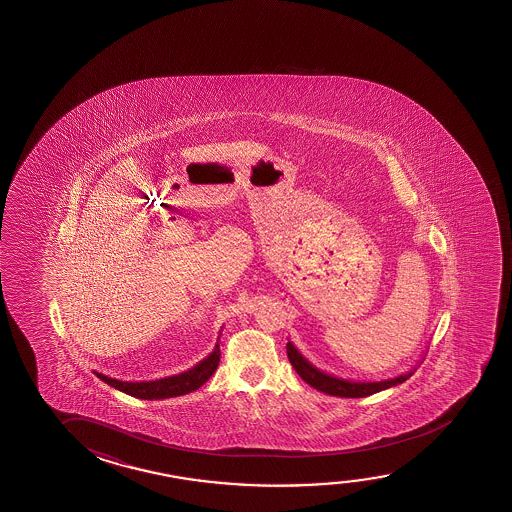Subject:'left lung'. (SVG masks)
I'll list each match as a JSON object with an SVG mask.
<instances>
[{
    "label": "left lung",
    "instance_id": "left-lung-1",
    "mask_svg": "<svg viewBox=\"0 0 512 512\" xmlns=\"http://www.w3.org/2000/svg\"><path fill=\"white\" fill-rule=\"evenodd\" d=\"M286 351H288V359H290L291 366L297 371L298 376L309 383L313 389L330 394V396L337 397H366L371 394H376L380 390L390 389L396 387L399 383L406 382L417 369H410L408 373L399 374L396 378H389V380H382V382H351V380H343L337 378L332 374L323 373L318 367L313 366L309 360L295 348V344L288 341L286 344Z\"/></svg>",
    "mask_w": 512,
    "mask_h": 512
}]
</instances>
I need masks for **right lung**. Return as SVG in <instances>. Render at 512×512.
I'll use <instances>...</instances> for the list:
<instances>
[{
  "label": "right lung",
  "instance_id": "obj_1",
  "mask_svg": "<svg viewBox=\"0 0 512 512\" xmlns=\"http://www.w3.org/2000/svg\"><path fill=\"white\" fill-rule=\"evenodd\" d=\"M221 360V348L219 343L215 344L214 351L201 360L199 364L187 369L184 373L161 378V380H153V382H120L115 378H109L106 374L95 373L97 378L107 385L115 387L120 392H125L132 397L138 399H168V397L184 396L192 390H198L203 383L215 373V369L219 366Z\"/></svg>",
  "mask_w": 512,
  "mask_h": 512
}]
</instances>
